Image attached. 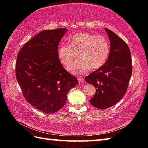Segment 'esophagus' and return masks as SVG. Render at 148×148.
Returning a JSON list of instances; mask_svg holds the SVG:
<instances>
[{
	"instance_id": "esophagus-1",
	"label": "esophagus",
	"mask_w": 148,
	"mask_h": 148,
	"mask_svg": "<svg viewBox=\"0 0 148 148\" xmlns=\"http://www.w3.org/2000/svg\"><path fill=\"white\" fill-rule=\"evenodd\" d=\"M77 80H78V82H79V83L84 82V79H83V78L82 77L77 76Z\"/></svg>"
}]
</instances>
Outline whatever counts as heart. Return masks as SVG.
<instances>
[{"label": "heart", "mask_w": 148, "mask_h": 148, "mask_svg": "<svg viewBox=\"0 0 148 148\" xmlns=\"http://www.w3.org/2000/svg\"><path fill=\"white\" fill-rule=\"evenodd\" d=\"M70 45L62 43L58 49V58L64 65H68L79 54L80 59L67 67L73 74H84L97 70L105 64L110 52V44L106 37L84 32L75 34Z\"/></svg>", "instance_id": "1"}]
</instances>
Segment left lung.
I'll list each match as a JSON object with an SVG mask.
<instances>
[{"label": "left lung", "instance_id": "8db88e82", "mask_svg": "<svg viewBox=\"0 0 148 148\" xmlns=\"http://www.w3.org/2000/svg\"><path fill=\"white\" fill-rule=\"evenodd\" d=\"M106 30L111 43L108 60L84 77L88 83L96 88L95 95L90 102L99 109L109 108L122 99L132 73L131 53L127 44L111 30Z\"/></svg>", "mask_w": 148, "mask_h": 148}]
</instances>
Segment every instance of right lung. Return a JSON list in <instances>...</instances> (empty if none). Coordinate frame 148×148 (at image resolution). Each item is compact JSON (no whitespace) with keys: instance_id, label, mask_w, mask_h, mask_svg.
Instances as JSON below:
<instances>
[{"instance_id":"1","label":"right lung","mask_w":148,"mask_h":148,"mask_svg":"<svg viewBox=\"0 0 148 148\" xmlns=\"http://www.w3.org/2000/svg\"><path fill=\"white\" fill-rule=\"evenodd\" d=\"M66 31L40 32L22 47L16 62V77L25 99L48 114L64 106L68 92L78 83L58 58V44Z\"/></svg>"}]
</instances>
